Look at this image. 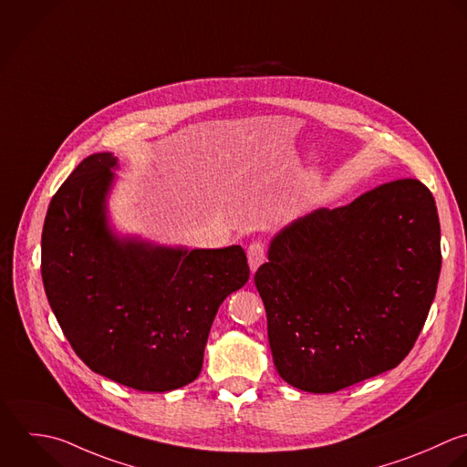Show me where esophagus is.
I'll return each mask as SVG.
<instances>
[{"mask_svg": "<svg viewBox=\"0 0 467 467\" xmlns=\"http://www.w3.org/2000/svg\"><path fill=\"white\" fill-rule=\"evenodd\" d=\"M247 260H249V267H251L253 273L265 262V245L260 240H256L249 245Z\"/></svg>", "mask_w": 467, "mask_h": 467, "instance_id": "34e87169", "label": "esophagus"}]
</instances>
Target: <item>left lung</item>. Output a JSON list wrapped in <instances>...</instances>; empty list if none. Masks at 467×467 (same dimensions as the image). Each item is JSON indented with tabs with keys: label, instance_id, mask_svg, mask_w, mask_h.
I'll list each match as a JSON object with an SVG mask.
<instances>
[{
	"label": "left lung",
	"instance_id": "1",
	"mask_svg": "<svg viewBox=\"0 0 467 467\" xmlns=\"http://www.w3.org/2000/svg\"><path fill=\"white\" fill-rule=\"evenodd\" d=\"M441 265L437 203L415 178L293 222L254 273L280 377L335 393L397 368L426 324Z\"/></svg>",
	"mask_w": 467,
	"mask_h": 467
}]
</instances>
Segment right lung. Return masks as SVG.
I'll return each mask as SVG.
<instances>
[{
  "label": "right lung",
  "instance_id": "obj_1",
  "mask_svg": "<svg viewBox=\"0 0 467 467\" xmlns=\"http://www.w3.org/2000/svg\"><path fill=\"white\" fill-rule=\"evenodd\" d=\"M116 158H85L48 203L47 300L74 353L98 375L165 393L196 380L220 304L249 280L245 251L119 242L105 227Z\"/></svg>",
  "mask_w": 467,
  "mask_h": 467
}]
</instances>
